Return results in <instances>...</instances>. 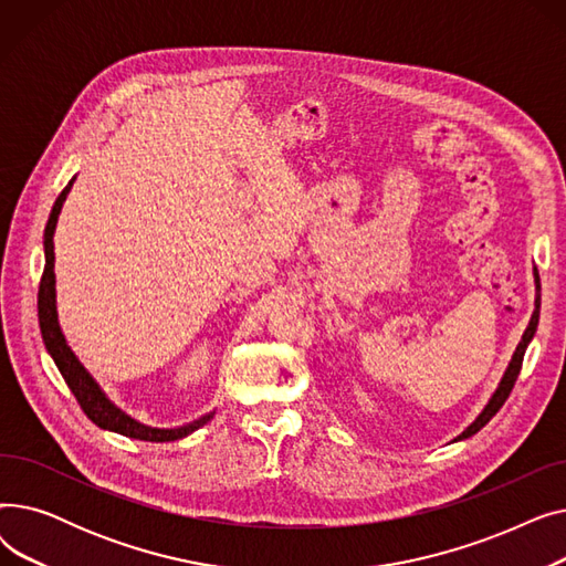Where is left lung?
Wrapping results in <instances>:
<instances>
[{"instance_id": "left-lung-1", "label": "left lung", "mask_w": 566, "mask_h": 566, "mask_svg": "<svg viewBox=\"0 0 566 566\" xmlns=\"http://www.w3.org/2000/svg\"><path fill=\"white\" fill-rule=\"evenodd\" d=\"M534 312H532V316H530V323H527V328H525V333H523V337H521V342H518V346H516V350H514V355H512V360H510V365H507V369H504V374H502V378H500V382H497V388H495V392L491 395V399L486 401V406L482 408V412L478 415V418H474L457 438H454V442H459V440H465V438H470V436H474L478 433L484 424H489V420L493 418V415L502 408V403L507 401V397H510V392H512V388H514V382H516V378H518V371H521V365H523V355H525V350H527V346H530V342H532V337H534V333H537V325H539V307H542V284H539V273H537V268H534Z\"/></svg>"}]
</instances>
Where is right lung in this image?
<instances>
[{
    "label": "right lung",
    "mask_w": 566,
    "mask_h": 566,
    "mask_svg": "<svg viewBox=\"0 0 566 566\" xmlns=\"http://www.w3.org/2000/svg\"><path fill=\"white\" fill-rule=\"evenodd\" d=\"M75 178L77 176H73L69 186L62 190V195L56 197L52 211H50V218H48V224H45V231H43L45 268H43L41 286H39V325H41L45 350L50 353V358L54 360L59 374L64 376L66 385L77 399V403L86 412V418L92 420L96 427H101L105 431H112V433H122L126 438L146 440V442L181 440V438L195 433L197 429H201L203 424L211 422L216 410L203 412L201 418H197L192 422H186V424H178V427H151V424H144V422L135 420L130 412H126L124 408H118L107 397V392L101 388V382L92 374H88V369L80 363V358L69 346L62 325H59L56 277H54V231H56L59 213H62L64 201H66V197H69V192L75 184Z\"/></svg>",
    "instance_id": "1"
}]
</instances>
